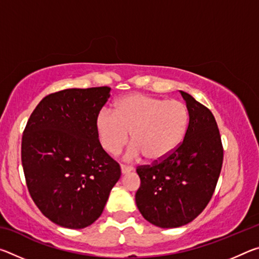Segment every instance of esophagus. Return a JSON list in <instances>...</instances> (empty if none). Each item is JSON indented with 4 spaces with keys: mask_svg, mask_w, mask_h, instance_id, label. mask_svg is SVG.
<instances>
[{
    "mask_svg": "<svg viewBox=\"0 0 259 259\" xmlns=\"http://www.w3.org/2000/svg\"><path fill=\"white\" fill-rule=\"evenodd\" d=\"M134 170V166L133 165H126V164H121V171L122 174H126V172H130Z\"/></svg>",
    "mask_w": 259,
    "mask_h": 259,
    "instance_id": "1",
    "label": "esophagus"
}]
</instances>
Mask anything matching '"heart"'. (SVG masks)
I'll use <instances>...</instances> for the list:
<instances>
[{
	"instance_id": "obj_1",
	"label": "heart",
	"mask_w": 259,
	"mask_h": 259,
	"mask_svg": "<svg viewBox=\"0 0 259 259\" xmlns=\"http://www.w3.org/2000/svg\"><path fill=\"white\" fill-rule=\"evenodd\" d=\"M188 124L185 105L144 94H131L114 103L113 112L103 109L96 128L105 151L117 154L129 140V157L143 154L160 161L172 153L182 142Z\"/></svg>"
}]
</instances>
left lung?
Listing matches in <instances>:
<instances>
[{
  "mask_svg": "<svg viewBox=\"0 0 259 259\" xmlns=\"http://www.w3.org/2000/svg\"><path fill=\"white\" fill-rule=\"evenodd\" d=\"M188 111L183 142L152 164L138 165L136 203L143 217L162 229L192 222L207 207L216 188L224 150L214 116L208 107L181 91Z\"/></svg>",
  "mask_w": 259,
  "mask_h": 259,
  "instance_id": "1",
  "label": "left lung"
}]
</instances>
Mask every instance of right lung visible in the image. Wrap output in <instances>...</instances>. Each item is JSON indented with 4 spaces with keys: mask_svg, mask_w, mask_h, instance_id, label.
<instances>
[{
    "mask_svg": "<svg viewBox=\"0 0 259 259\" xmlns=\"http://www.w3.org/2000/svg\"><path fill=\"white\" fill-rule=\"evenodd\" d=\"M111 88L65 89L43 98L21 139L30 198L55 224L84 229L98 219L121 176L100 145L96 120Z\"/></svg>",
    "mask_w": 259,
    "mask_h": 259,
    "instance_id": "obj_1",
    "label": "right lung"
}]
</instances>
